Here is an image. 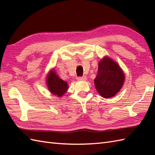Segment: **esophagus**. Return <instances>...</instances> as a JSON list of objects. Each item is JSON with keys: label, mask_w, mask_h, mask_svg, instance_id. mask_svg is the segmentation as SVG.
Listing matches in <instances>:
<instances>
[{"label": "esophagus", "mask_w": 155, "mask_h": 155, "mask_svg": "<svg viewBox=\"0 0 155 155\" xmlns=\"http://www.w3.org/2000/svg\"><path fill=\"white\" fill-rule=\"evenodd\" d=\"M78 81H86L87 80V78L86 77H78L77 78Z\"/></svg>", "instance_id": "34e87169"}]
</instances>
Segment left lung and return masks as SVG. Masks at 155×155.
<instances>
[{
    "label": "left lung",
    "mask_w": 155,
    "mask_h": 155,
    "mask_svg": "<svg viewBox=\"0 0 155 155\" xmlns=\"http://www.w3.org/2000/svg\"><path fill=\"white\" fill-rule=\"evenodd\" d=\"M124 81V71L113 59L109 56H105L100 61L94 85L101 97H114L123 87Z\"/></svg>",
    "instance_id": "obj_1"
}]
</instances>
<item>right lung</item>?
Returning <instances> with one entry per match:
<instances>
[{"mask_svg":"<svg viewBox=\"0 0 155 155\" xmlns=\"http://www.w3.org/2000/svg\"><path fill=\"white\" fill-rule=\"evenodd\" d=\"M46 79V85L49 91L58 97H62L68 89L67 82L59 78L54 68L48 72Z\"/></svg>","mask_w":155,"mask_h":155,"instance_id":"obj_1","label":"right lung"}]
</instances>
